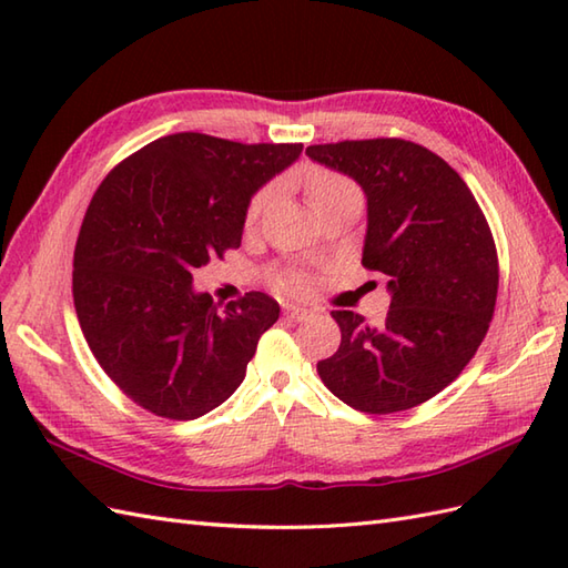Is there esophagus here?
<instances>
[{"label": "esophagus", "instance_id": "obj_1", "mask_svg": "<svg viewBox=\"0 0 568 568\" xmlns=\"http://www.w3.org/2000/svg\"><path fill=\"white\" fill-rule=\"evenodd\" d=\"M283 315L291 322H303V320H307L310 312L305 307H297V305H283Z\"/></svg>", "mask_w": 568, "mask_h": 568}]
</instances>
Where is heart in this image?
Returning a JSON list of instances; mask_svg holds the SVG:
<instances>
[{
	"instance_id": "obj_1",
	"label": "heart",
	"mask_w": 568,
	"mask_h": 568,
	"mask_svg": "<svg viewBox=\"0 0 568 568\" xmlns=\"http://www.w3.org/2000/svg\"><path fill=\"white\" fill-rule=\"evenodd\" d=\"M305 185H307L310 202L315 204V207H317V204H322L324 200L339 195L342 190L354 187L346 178L336 175L332 171H320V168H315V171L307 173ZM268 200H271V187H263V190L256 192V195H253V200L248 202V210H246V222L248 224H253V222L258 220L263 207H265V204H268ZM277 287H281L283 293H291V295H305L310 291V281H307L305 275L291 273V275L277 277Z\"/></svg>"
}]
</instances>
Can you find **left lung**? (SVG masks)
<instances>
[{
  "instance_id": "obj_1",
  "label": "left lung",
  "mask_w": 568,
  "mask_h": 568,
  "mask_svg": "<svg viewBox=\"0 0 568 568\" xmlns=\"http://www.w3.org/2000/svg\"><path fill=\"white\" fill-rule=\"evenodd\" d=\"M307 155L364 190L361 263L388 277L390 293L383 327L332 312L342 344L317 364L320 378L368 415L425 403L474 358L496 310L498 253L486 216L462 175L413 141L324 143Z\"/></svg>"
}]
</instances>
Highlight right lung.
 <instances>
[{
    "mask_svg": "<svg viewBox=\"0 0 568 568\" xmlns=\"http://www.w3.org/2000/svg\"><path fill=\"white\" fill-rule=\"evenodd\" d=\"M300 153L185 131L129 155L94 192L72 261L75 312L106 376L149 413L197 419L244 381L281 307L265 293L216 305L192 271L241 246L251 197Z\"/></svg>",
    "mask_w": 568,
    "mask_h": 568,
    "instance_id": "1",
    "label": "right lung"
}]
</instances>
